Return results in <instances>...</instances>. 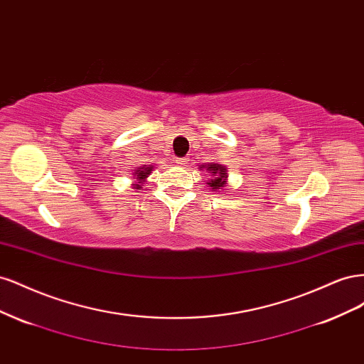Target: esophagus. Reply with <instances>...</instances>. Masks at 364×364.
Masks as SVG:
<instances>
[{"mask_svg":"<svg viewBox=\"0 0 364 364\" xmlns=\"http://www.w3.org/2000/svg\"><path fill=\"white\" fill-rule=\"evenodd\" d=\"M188 161H190V158H178V159H176V162H178L179 165H186V164H188Z\"/></svg>","mask_w":364,"mask_h":364,"instance_id":"esophagus-1","label":"esophagus"}]
</instances>
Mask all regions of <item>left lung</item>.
Masks as SVG:
<instances>
[{
	"instance_id": "8db88e82",
	"label": "left lung",
	"mask_w": 364,
	"mask_h": 364,
	"mask_svg": "<svg viewBox=\"0 0 364 364\" xmlns=\"http://www.w3.org/2000/svg\"><path fill=\"white\" fill-rule=\"evenodd\" d=\"M206 170L211 171L213 176H214V179H211V181L208 182V185L211 186L214 191L218 190V188H222V186H225L226 178H228V173H226L225 167H222V165H218V164H208Z\"/></svg>"
}]
</instances>
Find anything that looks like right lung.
<instances>
[{"label":"right lung","instance_id":"obj_1","mask_svg":"<svg viewBox=\"0 0 364 364\" xmlns=\"http://www.w3.org/2000/svg\"><path fill=\"white\" fill-rule=\"evenodd\" d=\"M150 171H151V167H147V168H139V170H136V171H135L136 179L139 181V182H138V185L135 186L136 190H138V188H141V183H142V181H144V179L147 178V174H150Z\"/></svg>","mask_w":364,"mask_h":364}]
</instances>
